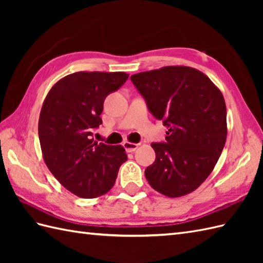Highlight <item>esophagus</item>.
Listing matches in <instances>:
<instances>
[{
    "label": "esophagus",
    "mask_w": 263,
    "mask_h": 263,
    "mask_svg": "<svg viewBox=\"0 0 263 263\" xmlns=\"http://www.w3.org/2000/svg\"><path fill=\"white\" fill-rule=\"evenodd\" d=\"M123 147L125 148V150L127 153H133L136 152L138 149V144L137 143H133V142H128V141H124L123 142Z\"/></svg>",
    "instance_id": "esophagus-1"
}]
</instances>
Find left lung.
<instances>
[{
  "mask_svg": "<svg viewBox=\"0 0 263 263\" xmlns=\"http://www.w3.org/2000/svg\"><path fill=\"white\" fill-rule=\"evenodd\" d=\"M156 119L168 127L166 143H153L156 159L144 175L156 191L178 198L197 190L214 171L227 137L226 104L202 72L183 65L131 76Z\"/></svg>",
  "mask_w": 263,
  "mask_h": 263,
  "instance_id": "left-lung-1",
  "label": "left lung"
}]
</instances>
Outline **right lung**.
I'll list each match as a JSON object with an SVG mask.
<instances>
[{
	"label": "right lung",
	"instance_id": "add662e5",
	"mask_svg": "<svg viewBox=\"0 0 263 263\" xmlns=\"http://www.w3.org/2000/svg\"><path fill=\"white\" fill-rule=\"evenodd\" d=\"M127 78L125 72H76L55 83L44 100L38 121L44 161L77 197L92 199L107 193L127 159L122 146L98 143L92 138L103 123L105 98Z\"/></svg>",
	"mask_w": 263,
	"mask_h": 263
}]
</instances>
